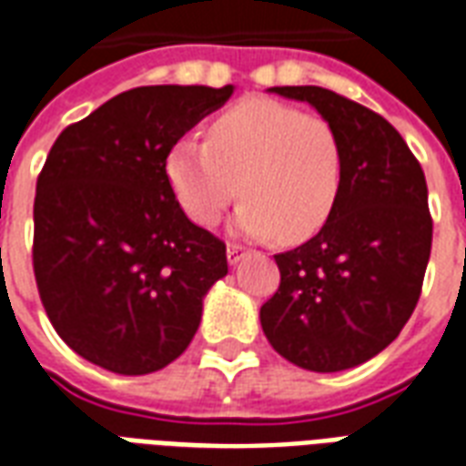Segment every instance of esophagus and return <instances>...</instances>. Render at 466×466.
Instances as JSON below:
<instances>
[{"label": "esophagus", "instance_id": "1", "mask_svg": "<svg viewBox=\"0 0 466 466\" xmlns=\"http://www.w3.org/2000/svg\"><path fill=\"white\" fill-rule=\"evenodd\" d=\"M227 259H229V264H239V261L244 259V249L242 247H239V244H229V247H227Z\"/></svg>", "mask_w": 466, "mask_h": 466}]
</instances>
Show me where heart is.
I'll return each mask as SVG.
<instances>
[{
  "mask_svg": "<svg viewBox=\"0 0 466 466\" xmlns=\"http://www.w3.org/2000/svg\"><path fill=\"white\" fill-rule=\"evenodd\" d=\"M340 140L329 120L274 101L224 110L207 143L182 137L167 155V180L198 224H215L237 195L234 227L249 237L301 242L323 227L340 189Z\"/></svg>",
  "mask_w": 466,
  "mask_h": 466,
  "instance_id": "heart-1",
  "label": "heart"
}]
</instances>
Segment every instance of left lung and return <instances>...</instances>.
I'll list each match as a JSON object with an SVG mask.
<instances>
[{
	"label": "left lung",
	"instance_id": "1",
	"mask_svg": "<svg viewBox=\"0 0 466 466\" xmlns=\"http://www.w3.org/2000/svg\"><path fill=\"white\" fill-rule=\"evenodd\" d=\"M268 91L311 103L340 140V189L320 232L277 254V294L261 306L279 356L313 373L370 360L398 339L422 291L432 217L425 172L388 120L320 86Z\"/></svg>",
	"mask_w": 466,
	"mask_h": 466
}]
</instances>
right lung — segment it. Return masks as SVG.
I'll return each mask as SVG.
<instances>
[{
    "instance_id": "right-lung-1",
    "label": "right lung",
    "mask_w": 466,
    "mask_h": 466,
    "mask_svg": "<svg viewBox=\"0 0 466 466\" xmlns=\"http://www.w3.org/2000/svg\"><path fill=\"white\" fill-rule=\"evenodd\" d=\"M232 86H140L68 126L34 199V277L51 326L110 373L146 375L185 353L227 247L192 224L167 155Z\"/></svg>"
}]
</instances>
